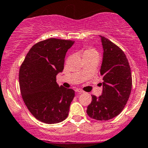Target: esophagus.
<instances>
[{
    "label": "esophagus",
    "mask_w": 148,
    "mask_h": 148,
    "mask_svg": "<svg viewBox=\"0 0 148 148\" xmlns=\"http://www.w3.org/2000/svg\"><path fill=\"white\" fill-rule=\"evenodd\" d=\"M75 90H76V91H77V92L80 93V94H81V93H83L84 92V91L82 90V89H79V88H77Z\"/></svg>",
    "instance_id": "1"
}]
</instances>
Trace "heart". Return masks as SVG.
Wrapping results in <instances>:
<instances>
[{"mask_svg":"<svg viewBox=\"0 0 148 148\" xmlns=\"http://www.w3.org/2000/svg\"><path fill=\"white\" fill-rule=\"evenodd\" d=\"M83 58H89V57H98V52L93 48H86L82 51Z\"/></svg>","mask_w":148,"mask_h":148,"instance_id":"obj_1","label":"heart"}]
</instances>
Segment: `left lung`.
Masks as SVG:
<instances>
[{"instance_id": "1", "label": "left lung", "mask_w": 148, "mask_h": 148, "mask_svg": "<svg viewBox=\"0 0 148 148\" xmlns=\"http://www.w3.org/2000/svg\"><path fill=\"white\" fill-rule=\"evenodd\" d=\"M103 48L100 74L103 82L102 95L92 96L88 106L90 118L99 121L111 119L125 106L132 88V76L128 60L122 49L105 37L99 36Z\"/></svg>"}]
</instances>
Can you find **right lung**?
<instances>
[{
  "mask_svg": "<svg viewBox=\"0 0 148 148\" xmlns=\"http://www.w3.org/2000/svg\"><path fill=\"white\" fill-rule=\"evenodd\" d=\"M74 41L49 38L36 43L26 54L19 71L23 102L36 119L46 124L65 120L73 89L59 86L56 76L64 69L65 57Z\"/></svg>",
  "mask_w": 148,
  "mask_h": 148,
  "instance_id": "1",
  "label": "right lung"
}]
</instances>
